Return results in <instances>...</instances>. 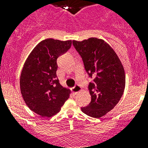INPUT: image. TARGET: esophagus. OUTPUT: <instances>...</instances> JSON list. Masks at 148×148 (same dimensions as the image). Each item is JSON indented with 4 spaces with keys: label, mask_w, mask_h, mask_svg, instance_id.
Segmentation results:
<instances>
[{
    "label": "esophagus",
    "mask_w": 148,
    "mask_h": 148,
    "mask_svg": "<svg viewBox=\"0 0 148 148\" xmlns=\"http://www.w3.org/2000/svg\"><path fill=\"white\" fill-rule=\"evenodd\" d=\"M81 90H82V87H81L79 85H75V87L72 89V91H73V93H75V94L79 92Z\"/></svg>",
    "instance_id": "34e87169"
}]
</instances>
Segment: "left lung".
I'll list each match as a JSON object with an SVG mask.
<instances>
[{"label": "left lung", "mask_w": 148, "mask_h": 148, "mask_svg": "<svg viewBox=\"0 0 148 148\" xmlns=\"http://www.w3.org/2000/svg\"><path fill=\"white\" fill-rule=\"evenodd\" d=\"M73 44L83 60L89 76L94 78L88 86L91 101L82 111L101 118L118 104L125 87L123 65L113 48L102 39L90 38Z\"/></svg>", "instance_id": "1"}]
</instances>
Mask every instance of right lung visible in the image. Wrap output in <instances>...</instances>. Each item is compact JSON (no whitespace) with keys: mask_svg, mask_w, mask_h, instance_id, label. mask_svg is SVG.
Here are the masks:
<instances>
[{"mask_svg":"<svg viewBox=\"0 0 148 148\" xmlns=\"http://www.w3.org/2000/svg\"><path fill=\"white\" fill-rule=\"evenodd\" d=\"M71 45V40H41L23 64L20 77L22 97L31 110L42 117L58 113L70 97L71 90L60 84L56 71L57 58Z\"/></svg>","mask_w":148,"mask_h":148,"instance_id":"add662e5","label":"right lung"}]
</instances>
